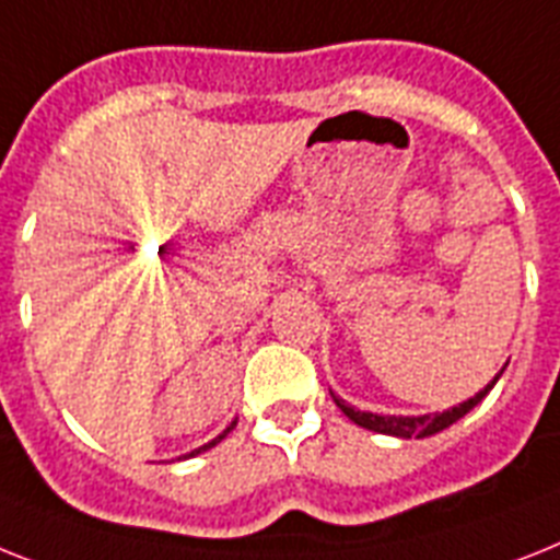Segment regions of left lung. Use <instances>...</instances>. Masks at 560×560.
I'll return each instance as SVG.
<instances>
[{"instance_id":"obj_1","label":"left lung","mask_w":560,"mask_h":560,"mask_svg":"<svg viewBox=\"0 0 560 560\" xmlns=\"http://www.w3.org/2000/svg\"><path fill=\"white\" fill-rule=\"evenodd\" d=\"M506 369V366H503ZM501 372L492 377V381L483 386V389L478 392L475 397H469V400H464V404L452 406V409H446V412H435V415H374V412H360V409H354L352 404H346L343 397H335V404L340 406V412L346 415L349 420H354L358 427L363 429H372V432H381V435H392V438H429V435H438V432H443V429H450L455 420L464 418L466 412H472L475 406L483 400V397L489 395V389L495 386L498 377L503 374Z\"/></svg>"}]
</instances>
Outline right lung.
I'll return each mask as SVG.
<instances>
[{
    "label": "right lung",
    "instance_id": "add662e5",
    "mask_svg": "<svg viewBox=\"0 0 560 560\" xmlns=\"http://www.w3.org/2000/svg\"><path fill=\"white\" fill-rule=\"evenodd\" d=\"M231 429H234V423H231V427H229V429H225L223 435H217V438H214V441H208V443H206V446H200V450H194V452H188V455H186V457H194V455H200V452H206V450H211V446H217V443H220V441H223V438H225V435H229Z\"/></svg>",
    "mask_w": 560,
    "mask_h": 560
}]
</instances>
